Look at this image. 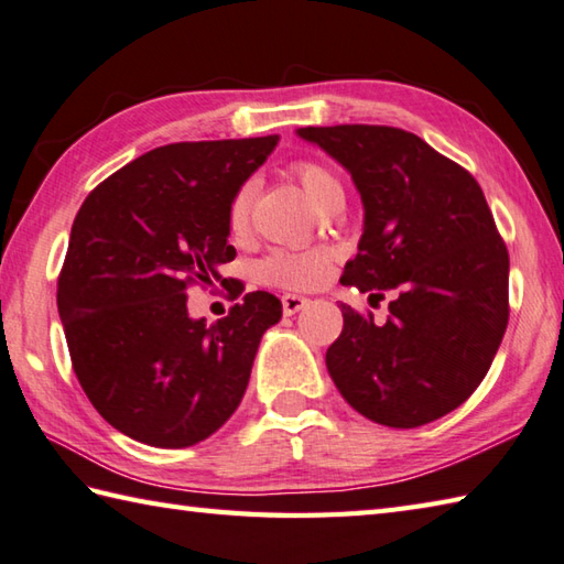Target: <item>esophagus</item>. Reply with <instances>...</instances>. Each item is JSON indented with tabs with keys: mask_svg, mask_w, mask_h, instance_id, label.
Masks as SVG:
<instances>
[{
	"mask_svg": "<svg viewBox=\"0 0 564 564\" xmlns=\"http://www.w3.org/2000/svg\"><path fill=\"white\" fill-rule=\"evenodd\" d=\"M281 303H283V313L285 315H295L297 311H303V307L311 303L307 301V297H303V295H295V293H285L283 297H281Z\"/></svg>",
	"mask_w": 564,
	"mask_h": 564,
	"instance_id": "esophagus-1",
	"label": "esophagus"
}]
</instances>
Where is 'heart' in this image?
<instances>
[{
	"instance_id": "obj_1",
	"label": "heart",
	"mask_w": 564,
	"mask_h": 564,
	"mask_svg": "<svg viewBox=\"0 0 564 564\" xmlns=\"http://www.w3.org/2000/svg\"><path fill=\"white\" fill-rule=\"evenodd\" d=\"M291 173L293 178L301 183L307 200H311L319 213L329 205L345 200V187H341L339 178L327 169V165L317 161H293ZM249 205L251 183H245L237 187V193L231 195L227 207V225L235 235H245L247 231ZM329 259H333V253L327 249H279L261 261V275L269 283L283 285V289H315V285L325 281Z\"/></svg>"
}]
</instances>
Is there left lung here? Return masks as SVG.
Wrapping results in <instances>:
<instances>
[{
  "label": "left lung",
  "mask_w": 564,
  "mask_h": 564,
  "mask_svg": "<svg viewBox=\"0 0 564 564\" xmlns=\"http://www.w3.org/2000/svg\"><path fill=\"white\" fill-rule=\"evenodd\" d=\"M351 173L364 203L359 253L341 283L393 293L386 325L341 305L325 361L345 401L373 423L417 427L465 403L509 325V251L479 183L411 131L303 127Z\"/></svg>",
  "instance_id": "8db88e82"
}]
</instances>
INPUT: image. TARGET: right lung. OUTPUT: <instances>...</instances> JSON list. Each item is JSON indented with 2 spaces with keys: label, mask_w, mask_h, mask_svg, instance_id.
<instances>
[{
  "label": "right lung",
  "mask_w": 564,
  "mask_h": 564,
  "mask_svg": "<svg viewBox=\"0 0 564 564\" xmlns=\"http://www.w3.org/2000/svg\"><path fill=\"white\" fill-rule=\"evenodd\" d=\"M275 141L159 147L109 175L77 209L58 313L85 395L131 440L191 447L241 403L281 301L247 293L213 325L187 315L185 301L191 285H227L219 267L237 257L227 245L229 200Z\"/></svg>",
  "instance_id": "1"
}]
</instances>
